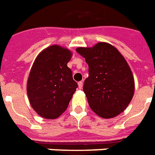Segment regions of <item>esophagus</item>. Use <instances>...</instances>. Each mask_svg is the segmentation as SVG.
<instances>
[{
  "mask_svg": "<svg viewBox=\"0 0 155 155\" xmlns=\"http://www.w3.org/2000/svg\"><path fill=\"white\" fill-rule=\"evenodd\" d=\"M78 87H79L80 89H82V88H83V82L78 83Z\"/></svg>",
  "mask_w": 155,
  "mask_h": 155,
  "instance_id": "1",
  "label": "esophagus"
}]
</instances>
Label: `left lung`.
<instances>
[{"label":"left lung","instance_id":"obj_1","mask_svg":"<svg viewBox=\"0 0 155 155\" xmlns=\"http://www.w3.org/2000/svg\"><path fill=\"white\" fill-rule=\"evenodd\" d=\"M85 58L89 76L84 92L90 108L102 118H113L122 113L134 94V79L130 66L115 47L98 42L92 47H78Z\"/></svg>","mask_w":155,"mask_h":155}]
</instances>
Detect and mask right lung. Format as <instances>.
Returning a JSON list of instances; mask_svg holds the SVG:
<instances>
[{"mask_svg": "<svg viewBox=\"0 0 155 155\" xmlns=\"http://www.w3.org/2000/svg\"><path fill=\"white\" fill-rule=\"evenodd\" d=\"M72 52L52 45L35 58L28 77V99L34 110L45 119L58 118L68 108L77 83L68 67Z\"/></svg>", "mask_w": 155, "mask_h": 155, "instance_id": "1", "label": "right lung"}]
</instances>
